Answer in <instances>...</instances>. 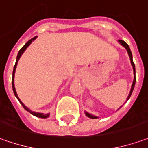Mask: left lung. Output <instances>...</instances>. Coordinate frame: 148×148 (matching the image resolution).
I'll return each mask as SVG.
<instances>
[{
    "label": "left lung",
    "instance_id": "1",
    "mask_svg": "<svg viewBox=\"0 0 148 148\" xmlns=\"http://www.w3.org/2000/svg\"><path fill=\"white\" fill-rule=\"evenodd\" d=\"M119 42H120V44H121L123 47H125V48H126V50H127L128 54H129V56H130V60H131V64H132L133 69H134V82H133V84H132V88H131V90H130V95H129V97H128V98H127V100H129L130 99V96H131V94H132V92H133V91H134L135 83H136V76H135V64L134 63V61H133V56H132V52H131V51H130V47H129V45L126 43L125 41H123V40H119ZM86 115H87L88 117H89V118H92V119H96V118H97V116H94V115H91V114L88 113V112H86Z\"/></svg>",
    "mask_w": 148,
    "mask_h": 148
}]
</instances>
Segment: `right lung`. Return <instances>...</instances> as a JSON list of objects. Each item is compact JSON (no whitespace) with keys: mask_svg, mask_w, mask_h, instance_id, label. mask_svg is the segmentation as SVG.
Wrapping results in <instances>:
<instances>
[{"mask_svg":"<svg viewBox=\"0 0 148 148\" xmlns=\"http://www.w3.org/2000/svg\"><path fill=\"white\" fill-rule=\"evenodd\" d=\"M36 38L37 37H34V38H33L32 39H30L28 42H27V43H25V45L23 46L22 48L20 49L19 51H18V55H17V58H16V62H15V64H14V69H13V75H12V88H13V91H14V95H15V97H17V99L19 101V102L21 103V105L23 106V107L24 108V109L26 110H28L29 113H31L32 115H35V116H37V117H39V118H47V117H48L49 116V114H42V113H37V112H33V111H32V110H30L28 109L27 106H24V104H23V102L19 100V98L18 97V95H17V93H16V91H15V88H14V72H15V69H16V65H17V63H18V59L20 58V56H21V55L23 53V51L26 50V48L28 47V46L31 44V42H33L34 39H36Z\"/></svg>","mask_w":148,"mask_h":148,"instance_id":"add662e5","label":"right lung"}]
</instances>
